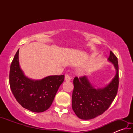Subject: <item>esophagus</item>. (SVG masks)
I'll return each instance as SVG.
<instances>
[{"instance_id": "esophagus-1", "label": "esophagus", "mask_w": 133, "mask_h": 133, "mask_svg": "<svg viewBox=\"0 0 133 133\" xmlns=\"http://www.w3.org/2000/svg\"><path fill=\"white\" fill-rule=\"evenodd\" d=\"M65 80L66 81H70L71 80V77L70 75H65Z\"/></svg>"}]
</instances>
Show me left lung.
<instances>
[{"label":"left lung","mask_w":133,"mask_h":133,"mask_svg":"<svg viewBox=\"0 0 133 133\" xmlns=\"http://www.w3.org/2000/svg\"><path fill=\"white\" fill-rule=\"evenodd\" d=\"M108 61L113 64L116 75L110 82L103 87L96 88L87 76L73 80L72 108L78 118L90 120L102 114L110 107L117 93L119 76L118 60L110 51Z\"/></svg>","instance_id":"1"}]
</instances>
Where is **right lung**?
Listing matches in <instances>:
<instances>
[{
	"instance_id": "1",
	"label": "right lung",
	"mask_w": 133,
	"mask_h": 133,
	"mask_svg": "<svg viewBox=\"0 0 133 133\" xmlns=\"http://www.w3.org/2000/svg\"><path fill=\"white\" fill-rule=\"evenodd\" d=\"M19 53V49L10 66L11 90L23 107L32 112H43L52 104L58 88L64 80V75L49 76L41 80L29 78L20 66Z\"/></svg>"
}]
</instances>
